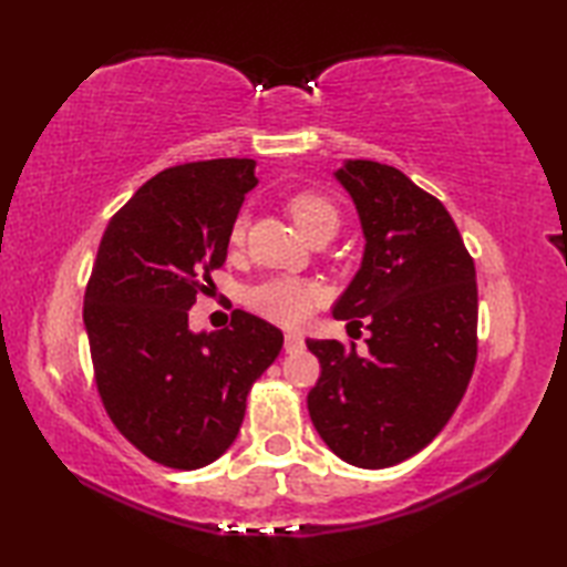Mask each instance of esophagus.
Segmentation results:
<instances>
[{"label": "esophagus", "mask_w": 567, "mask_h": 567, "mask_svg": "<svg viewBox=\"0 0 567 567\" xmlns=\"http://www.w3.org/2000/svg\"><path fill=\"white\" fill-rule=\"evenodd\" d=\"M302 348H305V339H302V336L285 333V351H287V353H297V351H302Z\"/></svg>", "instance_id": "1"}]
</instances>
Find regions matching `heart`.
I'll return each mask as SVG.
<instances>
[{
    "label": "heart",
    "mask_w": 567,
    "mask_h": 567,
    "mask_svg": "<svg viewBox=\"0 0 567 567\" xmlns=\"http://www.w3.org/2000/svg\"><path fill=\"white\" fill-rule=\"evenodd\" d=\"M287 212L295 219V224L302 228L307 238L317 236H333L339 231L341 214L339 207L321 192L302 189L295 192L287 199ZM246 238V216L240 214L234 219L231 228H228V240L234 246H240ZM248 307L268 319L272 323H280L287 329L302 327L315 315L317 307L323 302L321 287L299 280V277H275V280H265L256 287H250L246 295Z\"/></svg>",
    "instance_id": "b5f03b06"
}]
</instances>
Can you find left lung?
Here are the masks:
<instances>
[{"label": "left lung", "mask_w": 567, "mask_h": 567, "mask_svg": "<svg viewBox=\"0 0 567 567\" xmlns=\"http://www.w3.org/2000/svg\"><path fill=\"white\" fill-rule=\"evenodd\" d=\"M365 256L333 307L355 343L307 341L321 375L307 394L323 443L355 467H390L419 453L449 424L477 360L475 262L443 204L396 167L348 161Z\"/></svg>", "instance_id": "left-lung-1"}]
</instances>
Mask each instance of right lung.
<instances>
[{
  "label": "right lung",
  "mask_w": 567,
  "mask_h": 567,
  "mask_svg": "<svg viewBox=\"0 0 567 567\" xmlns=\"http://www.w3.org/2000/svg\"><path fill=\"white\" fill-rule=\"evenodd\" d=\"M256 161L165 167L106 224L84 329L94 382L118 433L175 470L214 463L238 436L250 384L282 348V331L234 309L221 331L192 333L187 311L226 260L228 228Z\"/></svg>",
  "instance_id": "add662e5"
}]
</instances>
